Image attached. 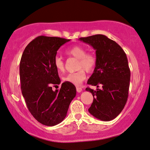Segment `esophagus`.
<instances>
[{
	"mask_svg": "<svg viewBox=\"0 0 150 150\" xmlns=\"http://www.w3.org/2000/svg\"><path fill=\"white\" fill-rule=\"evenodd\" d=\"M76 89H77V91L78 93H80L82 91V88H80V87H77V88H76Z\"/></svg>",
	"mask_w": 150,
	"mask_h": 150,
	"instance_id": "1",
	"label": "esophagus"
}]
</instances>
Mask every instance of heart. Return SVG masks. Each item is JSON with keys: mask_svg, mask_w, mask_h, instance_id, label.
<instances>
[{"mask_svg": "<svg viewBox=\"0 0 150 150\" xmlns=\"http://www.w3.org/2000/svg\"><path fill=\"white\" fill-rule=\"evenodd\" d=\"M68 55L78 59L77 69L75 73H71L64 76L63 81L70 83L75 86H79L86 77V69L88 71H92L97 63L96 55L93 52H86L85 47L80 45H75L70 47L66 50ZM54 66L59 72H63L65 69L64 62L60 56H56L54 59Z\"/></svg>", "mask_w": 150, "mask_h": 150, "instance_id": "obj_1", "label": "heart"}]
</instances>
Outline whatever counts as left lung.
Instances as JSON below:
<instances>
[{
    "mask_svg": "<svg viewBox=\"0 0 150 150\" xmlns=\"http://www.w3.org/2000/svg\"><path fill=\"white\" fill-rule=\"evenodd\" d=\"M79 40L92 46L97 58L96 66L88 84L102 88L96 91L86 89L93 96L88 111L98 119L110 121L121 112L128 98L131 73L127 55L117 42L104 35Z\"/></svg>",
    "mask_w": 150,
    "mask_h": 150,
    "instance_id": "1",
    "label": "left lung"
}]
</instances>
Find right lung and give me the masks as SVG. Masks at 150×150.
I'll list each match as a JSON object with an SVG mask.
<instances>
[{
  "instance_id": "add662e5",
  "label": "right lung",
  "mask_w": 150,
  "mask_h": 150,
  "mask_svg": "<svg viewBox=\"0 0 150 150\" xmlns=\"http://www.w3.org/2000/svg\"><path fill=\"white\" fill-rule=\"evenodd\" d=\"M71 40L58 37H37L25 47L19 65L21 89L28 110L38 121L46 126L59 124L66 117L76 96L73 84L61 83L54 59L62 45Z\"/></svg>"
}]
</instances>
